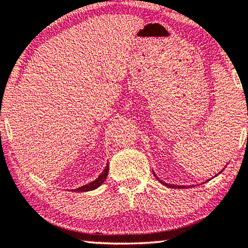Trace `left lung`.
Returning a JSON list of instances; mask_svg holds the SVG:
<instances>
[{"mask_svg":"<svg viewBox=\"0 0 248 248\" xmlns=\"http://www.w3.org/2000/svg\"><path fill=\"white\" fill-rule=\"evenodd\" d=\"M154 176H155V173H154ZM155 177H156V176H155ZM156 179H157L158 181H160V183H162V184H166V183H163V181H161L160 179H158L157 177H156ZM166 185H167V186L171 187V188H186V187H185V186H174V185H168V184H166Z\"/></svg>","mask_w":248,"mask_h":248,"instance_id":"8db88e82","label":"left lung"}]
</instances>
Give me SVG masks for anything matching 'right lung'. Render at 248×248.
Masks as SVG:
<instances>
[{
	"instance_id": "add662e5",
	"label": "right lung",
	"mask_w": 248,
	"mask_h": 248,
	"mask_svg": "<svg viewBox=\"0 0 248 248\" xmlns=\"http://www.w3.org/2000/svg\"><path fill=\"white\" fill-rule=\"evenodd\" d=\"M108 173V164L107 167H105L104 171L100 174V176H98L97 179H95L94 181H92V183L85 185V186L79 187V188H77V189H74V190L75 191H90V190L96 189V188L100 187L101 185L104 183V180L107 179Z\"/></svg>"
}]
</instances>
